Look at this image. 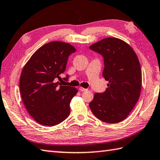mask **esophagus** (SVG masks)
<instances>
[{
	"label": "esophagus",
	"instance_id": "obj_1",
	"mask_svg": "<svg viewBox=\"0 0 160 160\" xmlns=\"http://www.w3.org/2000/svg\"><path fill=\"white\" fill-rule=\"evenodd\" d=\"M79 89H80V91H88V89H87V88H83V87H79Z\"/></svg>",
	"mask_w": 160,
	"mask_h": 160
}]
</instances>
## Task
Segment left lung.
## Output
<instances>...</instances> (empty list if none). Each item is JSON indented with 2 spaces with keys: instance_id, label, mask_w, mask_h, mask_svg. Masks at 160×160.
Returning <instances> with one entry per match:
<instances>
[{
  "instance_id": "left-lung-1",
  "label": "left lung",
  "mask_w": 160,
  "mask_h": 160,
  "mask_svg": "<svg viewBox=\"0 0 160 160\" xmlns=\"http://www.w3.org/2000/svg\"><path fill=\"white\" fill-rule=\"evenodd\" d=\"M101 54L103 76L108 81L104 92L95 93L89 107L98 119L117 123L128 117L139 99L142 73L138 58L124 41L108 38L89 47Z\"/></svg>"
}]
</instances>
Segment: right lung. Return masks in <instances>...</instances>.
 <instances>
[{
  "label": "right lung",
  "mask_w": 160,
  "mask_h": 160,
  "mask_svg": "<svg viewBox=\"0 0 160 160\" xmlns=\"http://www.w3.org/2000/svg\"><path fill=\"white\" fill-rule=\"evenodd\" d=\"M75 52L68 43L51 42L37 50L24 66L21 97L29 114L41 125H57L69 117L70 102L78 90L62 86L57 80H62L69 56Z\"/></svg>",
  "instance_id": "obj_1"
}]
</instances>
